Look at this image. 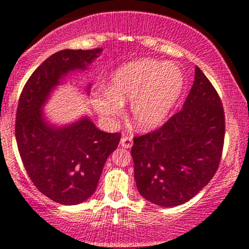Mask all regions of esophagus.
<instances>
[{"label": "esophagus", "mask_w": 249, "mask_h": 249, "mask_svg": "<svg viewBox=\"0 0 249 249\" xmlns=\"http://www.w3.org/2000/svg\"><path fill=\"white\" fill-rule=\"evenodd\" d=\"M133 144V139L132 137H127V136H124L123 138L121 139V145L123 147L125 148H130L131 146H132Z\"/></svg>", "instance_id": "34e87169"}]
</instances>
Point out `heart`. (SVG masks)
Listing matches in <instances>:
<instances>
[{"label":"heart","mask_w":249,"mask_h":249,"mask_svg":"<svg viewBox=\"0 0 249 249\" xmlns=\"http://www.w3.org/2000/svg\"><path fill=\"white\" fill-rule=\"evenodd\" d=\"M184 87V72L177 64L153 58L134 59L112 73L108 88L93 98V107L105 118H113L122 113L123 102L131 101L134 125L148 130L164 122Z\"/></svg>","instance_id":"obj_1"}]
</instances>
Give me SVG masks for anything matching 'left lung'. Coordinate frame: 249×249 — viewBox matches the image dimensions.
<instances>
[{
    "label": "left lung",
    "instance_id": "obj_1",
    "mask_svg": "<svg viewBox=\"0 0 249 249\" xmlns=\"http://www.w3.org/2000/svg\"><path fill=\"white\" fill-rule=\"evenodd\" d=\"M224 139L221 99L196 67L181 110L156 131L133 138L131 154L139 193L164 207L192 199L218 170Z\"/></svg>",
    "mask_w": 249,
    "mask_h": 249
}]
</instances>
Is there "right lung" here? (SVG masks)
Returning <instances> with one entry per match:
<instances>
[{"instance_id":"add662e5","label":"right lung","mask_w":249,"mask_h":249,"mask_svg":"<svg viewBox=\"0 0 249 249\" xmlns=\"http://www.w3.org/2000/svg\"><path fill=\"white\" fill-rule=\"evenodd\" d=\"M102 51L65 49L51 55L29 77L17 105L15 137L25 171L39 192L62 205L81 204L95 193L122 133L103 132L87 117L53 126L41 110L63 77L85 70Z\"/></svg>"}]
</instances>
